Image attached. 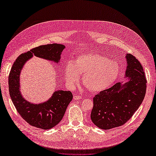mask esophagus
I'll use <instances>...</instances> for the list:
<instances>
[{
	"label": "esophagus",
	"mask_w": 156,
	"mask_h": 156,
	"mask_svg": "<svg viewBox=\"0 0 156 156\" xmlns=\"http://www.w3.org/2000/svg\"><path fill=\"white\" fill-rule=\"evenodd\" d=\"M82 98H83V97L81 96H77V95L73 96L74 100H81V99H82Z\"/></svg>",
	"instance_id": "esophagus-1"
}]
</instances>
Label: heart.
Returning a JSON list of instances; mask_svg holds the SVG:
<instances>
[{
    "mask_svg": "<svg viewBox=\"0 0 156 156\" xmlns=\"http://www.w3.org/2000/svg\"><path fill=\"white\" fill-rule=\"evenodd\" d=\"M119 64L107 56L98 53L84 54L66 65L64 75L68 86L73 88L83 75V82L89 90H104L115 82L120 74Z\"/></svg>",
    "mask_w": 156,
    "mask_h": 156,
    "instance_id": "obj_1",
    "label": "heart"
}]
</instances>
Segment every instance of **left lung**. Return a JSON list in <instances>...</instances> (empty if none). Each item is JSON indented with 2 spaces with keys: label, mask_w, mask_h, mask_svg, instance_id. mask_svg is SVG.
I'll use <instances>...</instances> for the list:
<instances>
[{
  "label": "left lung",
  "mask_w": 156,
  "mask_h": 156,
  "mask_svg": "<svg viewBox=\"0 0 156 156\" xmlns=\"http://www.w3.org/2000/svg\"><path fill=\"white\" fill-rule=\"evenodd\" d=\"M126 78L94 97L90 118L99 128L110 129L124 125L142 103L146 89L143 66L133 55L126 54Z\"/></svg>",
  "instance_id": "left-lung-1"
}]
</instances>
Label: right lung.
<instances>
[{"label": "right lung", "instance_id": "obj_1", "mask_svg": "<svg viewBox=\"0 0 156 156\" xmlns=\"http://www.w3.org/2000/svg\"><path fill=\"white\" fill-rule=\"evenodd\" d=\"M65 46L53 44L40 45L21 54L14 62L8 77L9 92L16 110L28 124L42 129H49L62 119L73 95L70 91H55L49 100L39 104L27 101L20 92V73L27 61L33 56L58 63Z\"/></svg>", "mask_w": 156, "mask_h": 156}]
</instances>
